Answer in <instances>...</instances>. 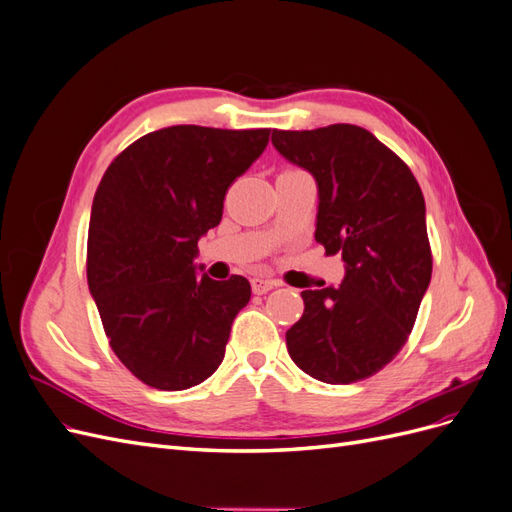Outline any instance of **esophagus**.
<instances>
[{"label": "esophagus", "instance_id": "esophagus-1", "mask_svg": "<svg viewBox=\"0 0 512 512\" xmlns=\"http://www.w3.org/2000/svg\"><path fill=\"white\" fill-rule=\"evenodd\" d=\"M277 286L275 280H262V277H254L252 280V290L254 294H265Z\"/></svg>", "mask_w": 512, "mask_h": 512}]
</instances>
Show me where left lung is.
I'll return each instance as SVG.
<instances>
[{
    "label": "left lung",
    "mask_w": 512,
    "mask_h": 512,
    "mask_svg": "<svg viewBox=\"0 0 512 512\" xmlns=\"http://www.w3.org/2000/svg\"><path fill=\"white\" fill-rule=\"evenodd\" d=\"M271 141L314 175L316 241L346 262L342 284L301 292L288 354L320 382L365 380L408 342L431 280L423 192L408 164L365 128L273 130Z\"/></svg>",
    "instance_id": "obj_1"
}]
</instances>
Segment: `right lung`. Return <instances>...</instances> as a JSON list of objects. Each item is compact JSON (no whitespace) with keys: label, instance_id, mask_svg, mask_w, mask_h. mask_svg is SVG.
I'll use <instances>...</instances> for the list:
<instances>
[{"label":"right lung","instance_id":"1","mask_svg":"<svg viewBox=\"0 0 512 512\" xmlns=\"http://www.w3.org/2000/svg\"><path fill=\"white\" fill-rule=\"evenodd\" d=\"M267 128L170 126L106 168L91 205L87 282L117 359L147 386L183 391L220 367L250 282L196 275L198 239L218 226L230 183L269 143Z\"/></svg>","mask_w":512,"mask_h":512}]
</instances>
